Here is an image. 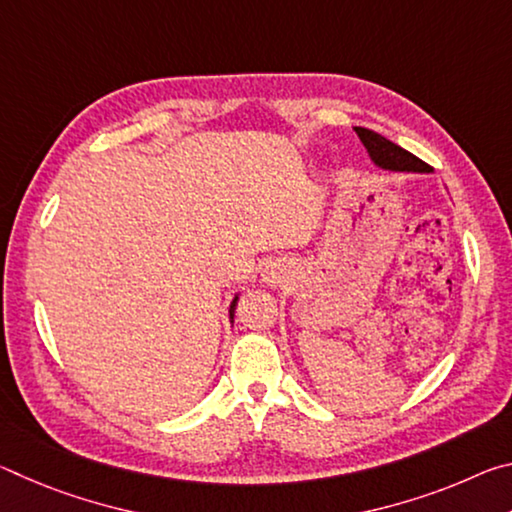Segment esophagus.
Instances as JSON below:
<instances>
[{"mask_svg": "<svg viewBox=\"0 0 512 512\" xmlns=\"http://www.w3.org/2000/svg\"><path fill=\"white\" fill-rule=\"evenodd\" d=\"M284 277H287V271H284V268L280 266V264H271L264 271V282L266 284H271V287H275V284H280V282H284Z\"/></svg>", "mask_w": 512, "mask_h": 512, "instance_id": "esophagus-1", "label": "esophagus"}]
</instances>
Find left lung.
Segmentation results:
<instances>
[{
    "instance_id": "1",
    "label": "left lung",
    "mask_w": 512,
    "mask_h": 512,
    "mask_svg": "<svg viewBox=\"0 0 512 512\" xmlns=\"http://www.w3.org/2000/svg\"><path fill=\"white\" fill-rule=\"evenodd\" d=\"M354 131H357L359 140L366 146L375 167L397 173H433L429 164H424L420 158H415L413 153L397 146L395 142L386 140L384 135L370 131V128H354Z\"/></svg>"
}]
</instances>
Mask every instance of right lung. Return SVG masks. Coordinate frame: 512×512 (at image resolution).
<instances>
[{
	"instance_id": "obj_1",
	"label": "right lung",
	"mask_w": 512,
	"mask_h": 512,
	"mask_svg": "<svg viewBox=\"0 0 512 512\" xmlns=\"http://www.w3.org/2000/svg\"><path fill=\"white\" fill-rule=\"evenodd\" d=\"M237 300H239V293L235 298H232V302H230V323L232 320H235V307H237Z\"/></svg>"
}]
</instances>
